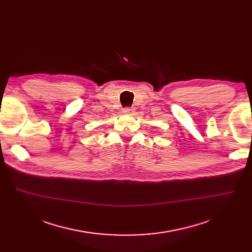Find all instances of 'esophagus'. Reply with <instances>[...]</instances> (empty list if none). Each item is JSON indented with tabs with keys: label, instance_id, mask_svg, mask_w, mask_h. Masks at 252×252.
<instances>
[{
	"label": "esophagus",
	"instance_id": "obj_1",
	"mask_svg": "<svg viewBox=\"0 0 252 252\" xmlns=\"http://www.w3.org/2000/svg\"><path fill=\"white\" fill-rule=\"evenodd\" d=\"M134 111V108H130V107H127L123 109V113L124 114H131Z\"/></svg>",
	"mask_w": 252,
	"mask_h": 252
}]
</instances>
